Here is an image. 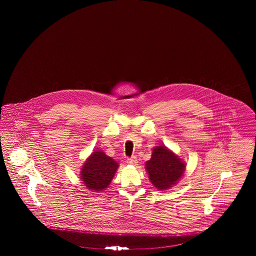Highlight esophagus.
Returning a JSON list of instances; mask_svg holds the SVG:
<instances>
[{
	"label": "esophagus",
	"instance_id": "obj_1",
	"mask_svg": "<svg viewBox=\"0 0 256 256\" xmlns=\"http://www.w3.org/2000/svg\"><path fill=\"white\" fill-rule=\"evenodd\" d=\"M126 162H128V164H130V165H137V163H138V161H137V158H135V156H132V158H128L126 159Z\"/></svg>",
	"mask_w": 256,
	"mask_h": 256
}]
</instances>
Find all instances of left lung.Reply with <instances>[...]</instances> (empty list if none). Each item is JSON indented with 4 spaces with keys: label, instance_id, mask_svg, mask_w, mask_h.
<instances>
[{
    "label": "left lung",
    "instance_id": "1",
    "mask_svg": "<svg viewBox=\"0 0 256 256\" xmlns=\"http://www.w3.org/2000/svg\"><path fill=\"white\" fill-rule=\"evenodd\" d=\"M148 178L159 190H166L176 184L182 178L186 163L164 145L152 148V158L145 164Z\"/></svg>",
    "mask_w": 256,
    "mask_h": 256
}]
</instances>
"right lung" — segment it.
Returning a JSON list of instances; mask_svg holds the SVG:
<instances>
[{
  "instance_id": "add662e5",
  "label": "right lung",
  "mask_w": 256,
  "mask_h": 256,
  "mask_svg": "<svg viewBox=\"0 0 256 256\" xmlns=\"http://www.w3.org/2000/svg\"><path fill=\"white\" fill-rule=\"evenodd\" d=\"M119 163L102 150H95L86 158L82 169V182L89 190L100 192L106 190L112 182Z\"/></svg>"
}]
</instances>
